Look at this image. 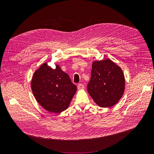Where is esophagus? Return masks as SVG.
<instances>
[{"mask_svg": "<svg viewBox=\"0 0 154 154\" xmlns=\"http://www.w3.org/2000/svg\"><path fill=\"white\" fill-rule=\"evenodd\" d=\"M83 88H84V85L82 84V83H79V84L78 85V89L82 90V89H83Z\"/></svg>", "mask_w": 154, "mask_h": 154, "instance_id": "34e87169", "label": "esophagus"}]
</instances>
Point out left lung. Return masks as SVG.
<instances>
[{
  "instance_id": "obj_1",
  "label": "left lung",
  "mask_w": 154,
  "mask_h": 154,
  "mask_svg": "<svg viewBox=\"0 0 154 154\" xmlns=\"http://www.w3.org/2000/svg\"><path fill=\"white\" fill-rule=\"evenodd\" d=\"M125 87L124 73L110 59L92 62L87 91L99 106L108 108L122 98Z\"/></svg>"
}]
</instances>
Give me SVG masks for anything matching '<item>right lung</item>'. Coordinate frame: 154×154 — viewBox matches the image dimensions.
<instances>
[{"label":"right lung","instance_id":"add662e5","mask_svg":"<svg viewBox=\"0 0 154 154\" xmlns=\"http://www.w3.org/2000/svg\"><path fill=\"white\" fill-rule=\"evenodd\" d=\"M31 87L37 102L53 113L66 110L77 90L69 76L58 65L53 69L46 62L34 72Z\"/></svg>","mask_w":154,"mask_h":154}]
</instances>
